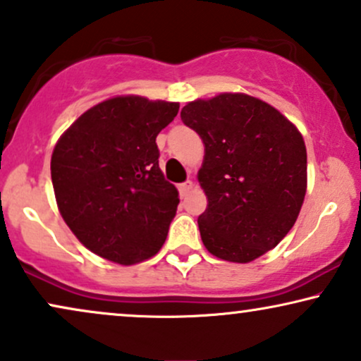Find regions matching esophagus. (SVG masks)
Segmentation results:
<instances>
[{"label": "esophagus", "instance_id": "1", "mask_svg": "<svg viewBox=\"0 0 361 361\" xmlns=\"http://www.w3.org/2000/svg\"><path fill=\"white\" fill-rule=\"evenodd\" d=\"M192 189H194V182L192 180H188V182H184V184L179 185L180 195H185L189 192V190H192Z\"/></svg>", "mask_w": 361, "mask_h": 361}]
</instances>
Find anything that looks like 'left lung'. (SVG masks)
Here are the masks:
<instances>
[{
    "label": "left lung",
    "instance_id": "left-lung-1",
    "mask_svg": "<svg viewBox=\"0 0 361 361\" xmlns=\"http://www.w3.org/2000/svg\"><path fill=\"white\" fill-rule=\"evenodd\" d=\"M204 144L197 180L207 209L204 246L229 262H251L291 231L306 194V145L293 122L247 93H219L182 109Z\"/></svg>",
    "mask_w": 361,
    "mask_h": 361
}]
</instances>
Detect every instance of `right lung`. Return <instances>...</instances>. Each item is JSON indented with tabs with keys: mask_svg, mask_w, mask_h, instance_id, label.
I'll return each instance as SVG.
<instances>
[{
	"mask_svg": "<svg viewBox=\"0 0 361 361\" xmlns=\"http://www.w3.org/2000/svg\"><path fill=\"white\" fill-rule=\"evenodd\" d=\"M177 112V102L112 97L58 139L51 154L58 211L97 256L130 266L166 243L179 192L164 179L155 139Z\"/></svg>",
	"mask_w": 361,
	"mask_h": 361,
	"instance_id": "obj_1",
	"label": "right lung"
}]
</instances>
